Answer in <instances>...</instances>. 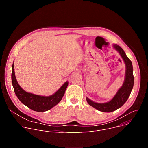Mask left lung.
Wrapping results in <instances>:
<instances>
[{
  "label": "left lung",
  "mask_w": 148,
  "mask_h": 148,
  "mask_svg": "<svg viewBox=\"0 0 148 148\" xmlns=\"http://www.w3.org/2000/svg\"><path fill=\"white\" fill-rule=\"evenodd\" d=\"M114 47L119 52L126 65L125 78L122 86L110 102L98 103L91 101L88 98H86L87 102L91 106L104 112H111L121 107L128 99L134 87V77L131 61L126 56L125 51L119 46L114 45Z\"/></svg>",
  "instance_id": "8db88e82"
}]
</instances>
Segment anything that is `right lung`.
<instances>
[{
  "label": "right lung",
  "instance_id": "add662e5",
  "mask_svg": "<svg viewBox=\"0 0 148 148\" xmlns=\"http://www.w3.org/2000/svg\"><path fill=\"white\" fill-rule=\"evenodd\" d=\"M12 81L15 94L18 99L30 109L37 112L47 111L59 103L64 95L69 84L68 81L66 82L54 94L49 97L40 96L27 92L20 87L16 80L13 63Z\"/></svg>",
  "mask_w": 148,
  "mask_h": 148
}]
</instances>
